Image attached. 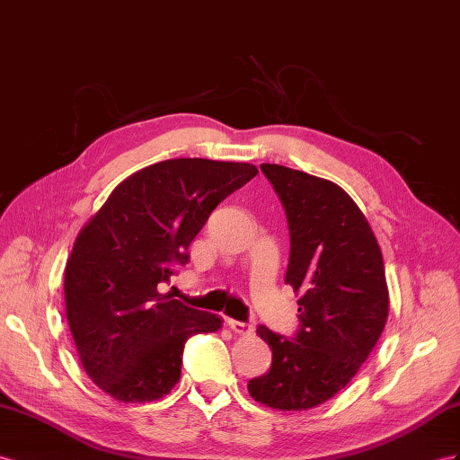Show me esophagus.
Segmentation results:
<instances>
[{
    "label": "esophagus",
    "mask_w": 460,
    "mask_h": 460,
    "mask_svg": "<svg viewBox=\"0 0 460 460\" xmlns=\"http://www.w3.org/2000/svg\"><path fill=\"white\" fill-rule=\"evenodd\" d=\"M227 326L231 328V331L234 332V334H243V336H246V334H252V324H249V323H239V321H233V319H227Z\"/></svg>",
    "instance_id": "34e87169"
}]
</instances>
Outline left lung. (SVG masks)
I'll use <instances>...</instances> for the list:
<instances>
[{
    "label": "left lung",
    "mask_w": 460,
    "mask_h": 460,
    "mask_svg": "<svg viewBox=\"0 0 460 460\" xmlns=\"http://www.w3.org/2000/svg\"><path fill=\"white\" fill-rule=\"evenodd\" d=\"M286 209V284L299 291L293 340L266 326L272 367L249 381L268 408L301 411L331 400L373 351L388 316L383 254L367 219L338 184L281 164H261Z\"/></svg>",
    "instance_id": "left-lung-1"
}]
</instances>
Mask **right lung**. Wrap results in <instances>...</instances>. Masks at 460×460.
<instances>
[{
  "instance_id": "obj_1",
  "label": "right lung",
  "mask_w": 460,
  "mask_h": 460,
  "mask_svg": "<svg viewBox=\"0 0 460 460\" xmlns=\"http://www.w3.org/2000/svg\"><path fill=\"white\" fill-rule=\"evenodd\" d=\"M258 174L249 163L169 159L129 174L79 231L64 274L66 316L84 369L120 402H151L181 379L194 334L221 328L159 284L190 261L211 211Z\"/></svg>"
}]
</instances>
